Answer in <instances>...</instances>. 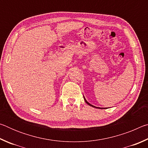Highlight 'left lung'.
Segmentation results:
<instances>
[{
	"mask_svg": "<svg viewBox=\"0 0 148 148\" xmlns=\"http://www.w3.org/2000/svg\"><path fill=\"white\" fill-rule=\"evenodd\" d=\"M84 99L85 101H86V103H87V104L89 105V106H92V107L95 108H100V109H103V108H104V109H105V108H100V107H97V106H93V105H92V104H90V103H89V102L86 101V98H85V97H84Z\"/></svg>",
	"mask_w": 148,
	"mask_h": 148,
	"instance_id": "obj_1",
	"label": "left lung"
}]
</instances>
